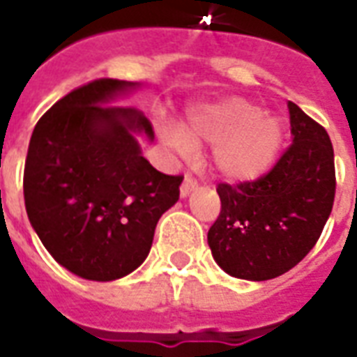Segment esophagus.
I'll return each instance as SVG.
<instances>
[{
  "label": "esophagus",
  "mask_w": 357,
  "mask_h": 357,
  "mask_svg": "<svg viewBox=\"0 0 357 357\" xmlns=\"http://www.w3.org/2000/svg\"><path fill=\"white\" fill-rule=\"evenodd\" d=\"M198 187V181H196L190 174H185V178H183V183H181V189H179V192H181V196H189L192 190Z\"/></svg>",
  "instance_id": "34e87169"
}]
</instances>
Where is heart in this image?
I'll return each mask as SVG.
<instances>
[{
	"label": "heart",
	"instance_id": "obj_1",
	"mask_svg": "<svg viewBox=\"0 0 357 357\" xmlns=\"http://www.w3.org/2000/svg\"><path fill=\"white\" fill-rule=\"evenodd\" d=\"M165 139L179 151L215 146L213 165L222 178L244 183L265 176L283 144V123L257 105L228 98L198 109L181 126L165 129Z\"/></svg>",
	"mask_w": 357,
	"mask_h": 357
}]
</instances>
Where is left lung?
Wrapping results in <instances>:
<instances>
[{"label":"left lung","instance_id":"left-lung-1","mask_svg":"<svg viewBox=\"0 0 357 357\" xmlns=\"http://www.w3.org/2000/svg\"><path fill=\"white\" fill-rule=\"evenodd\" d=\"M293 144L254 181L218 183L220 215L207 243L229 276L265 282L285 274L321 237L335 198L333 146L326 129L289 102Z\"/></svg>","mask_w":357,"mask_h":357}]
</instances>
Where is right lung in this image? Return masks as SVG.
<instances>
[{"label": "right lung", "instance_id": "add662e5", "mask_svg": "<svg viewBox=\"0 0 357 357\" xmlns=\"http://www.w3.org/2000/svg\"><path fill=\"white\" fill-rule=\"evenodd\" d=\"M137 85L103 77L74 89L36 122L25 157L31 226L59 265L92 282L142 265L183 181L140 153L135 133L153 140L150 120L135 107L109 105Z\"/></svg>", "mask_w": 357, "mask_h": 357}]
</instances>
